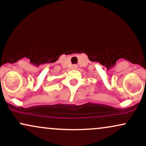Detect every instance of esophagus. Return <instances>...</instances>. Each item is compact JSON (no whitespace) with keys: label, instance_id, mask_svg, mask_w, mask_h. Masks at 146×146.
Wrapping results in <instances>:
<instances>
[{"label":"esophagus","instance_id":"esophagus-1","mask_svg":"<svg viewBox=\"0 0 146 146\" xmlns=\"http://www.w3.org/2000/svg\"><path fill=\"white\" fill-rule=\"evenodd\" d=\"M73 68H78V66H77L76 64L73 65Z\"/></svg>","mask_w":146,"mask_h":146}]
</instances>
